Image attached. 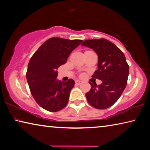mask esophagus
Masks as SVG:
<instances>
[{
  "label": "esophagus",
  "instance_id": "34e87169",
  "mask_svg": "<svg viewBox=\"0 0 150 150\" xmlns=\"http://www.w3.org/2000/svg\"><path fill=\"white\" fill-rule=\"evenodd\" d=\"M75 83H76V84L80 85V84H82V81H80V80H77L75 81Z\"/></svg>",
  "mask_w": 150,
  "mask_h": 150
}]
</instances>
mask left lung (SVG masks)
Returning <instances> with one entry per match:
<instances>
[{"mask_svg":"<svg viewBox=\"0 0 150 150\" xmlns=\"http://www.w3.org/2000/svg\"><path fill=\"white\" fill-rule=\"evenodd\" d=\"M83 46L94 50L98 56V70L92 77L102 80V84L91 85L86 94L89 104L96 109L111 107L121 96L126 86L129 66L124 54L114 43L105 38L84 40Z\"/></svg>","mask_w":150,"mask_h":150,"instance_id":"left-lung-1","label":"left lung"}]
</instances>
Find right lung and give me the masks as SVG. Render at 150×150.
<instances>
[{
	"label": "right lung",
	"mask_w": 150,
	"mask_h": 150,
	"mask_svg": "<svg viewBox=\"0 0 150 150\" xmlns=\"http://www.w3.org/2000/svg\"><path fill=\"white\" fill-rule=\"evenodd\" d=\"M82 40L51 38L42 45L28 64L26 80L33 98L42 108L58 112L68 102L74 81L61 82L56 79L59 66L64 64L70 54Z\"/></svg>",
	"instance_id": "1"
}]
</instances>
